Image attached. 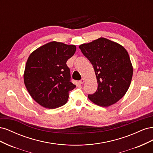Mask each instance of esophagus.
<instances>
[{
	"mask_svg": "<svg viewBox=\"0 0 153 153\" xmlns=\"http://www.w3.org/2000/svg\"><path fill=\"white\" fill-rule=\"evenodd\" d=\"M84 82H85V79H84V78H82V80H80L79 81V84H83Z\"/></svg>",
	"mask_w": 153,
	"mask_h": 153,
	"instance_id": "esophagus-1",
	"label": "esophagus"
}]
</instances>
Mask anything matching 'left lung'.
<instances>
[{"label": "left lung", "instance_id": "obj_1", "mask_svg": "<svg viewBox=\"0 0 153 153\" xmlns=\"http://www.w3.org/2000/svg\"><path fill=\"white\" fill-rule=\"evenodd\" d=\"M79 48L93 66L98 84L96 92L88 95V98L103 107L117 103L126 93L133 76L126 50L104 38L80 45Z\"/></svg>", "mask_w": 153, "mask_h": 153}]
</instances>
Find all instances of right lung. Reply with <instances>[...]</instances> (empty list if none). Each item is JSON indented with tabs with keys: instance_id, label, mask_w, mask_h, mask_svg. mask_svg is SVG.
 <instances>
[{
	"instance_id": "1",
	"label": "right lung",
	"mask_w": 153,
	"mask_h": 153,
	"mask_svg": "<svg viewBox=\"0 0 153 153\" xmlns=\"http://www.w3.org/2000/svg\"><path fill=\"white\" fill-rule=\"evenodd\" d=\"M76 49L75 45L52 41L29 55L24 74V84L32 99L41 106L54 109L67 103L69 91L76 85L70 81L66 62Z\"/></svg>"
}]
</instances>
